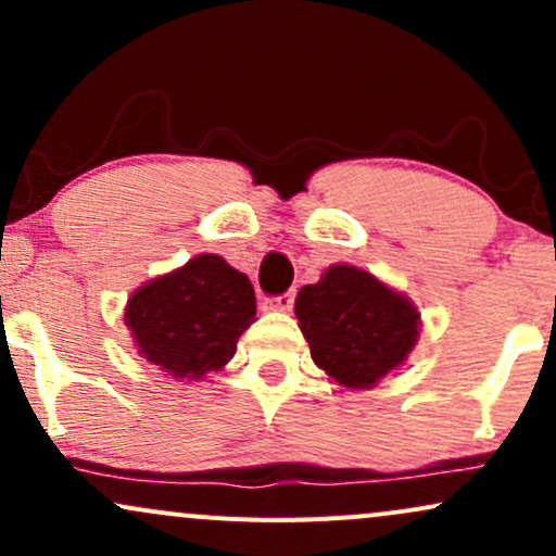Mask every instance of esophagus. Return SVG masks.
Returning <instances> with one entry per match:
<instances>
[{
  "label": "esophagus",
  "instance_id": "34e87169",
  "mask_svg": "<svg viewBox=\"0 0 556 556\" xmlns=\"http://www.w3.org/2000/svg\"><path fill=\"white\" fill-rule=\"evenodd\" d=\"M292 303H295V290H287V292H282V295L269 300V305L274 311H292Z\"/></svg>",
  "mask_w": 556,
  "mask_h": 556
}]
</instances>
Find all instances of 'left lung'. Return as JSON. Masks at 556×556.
Instances as JSON below:
<instances>
[{
    "label": "left lung",
    "instance_id": "left-lung-1",
    "mask_svg": "<svg viewBox=\"0 0 556 556\" xmlns=\"http://www.w3.org/2000/svg\"><path fill=\"white\" fill-rule=\"evenodd\" d=\"M295 316L316 366L350 389L374 387L400 368L420 334L410 300L348 264L329 266L316 285H305Z\"/></svg>",
    "mask_w": 556,
    "mask_h": 556
}]
</instances>
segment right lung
Segmentation results:
<instances>
[{
    "label": "right lung",
    "mask_w": 556,
    "mask_h": 556,
    "mask_svg": "<svg viewBox=\"0 0 556 556\" xmlns=\"http://www.w3.org/2000/svg\"><path fill=\"white\" fill-rule=\"evenodd\" d=\"M253 321L251 279L214 253L138 287L125 305V327L140 358L188 381L227 366Z\"/></svg>",
    "instance_id": "add662e5"
}]
</instances>
